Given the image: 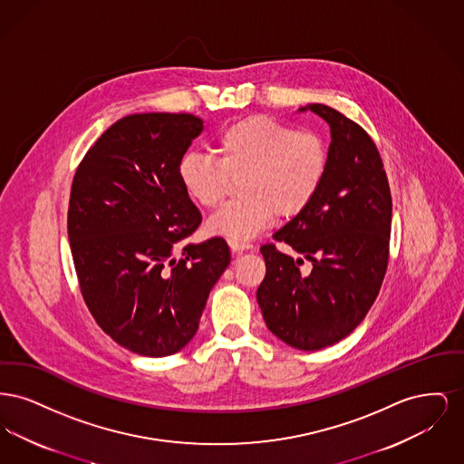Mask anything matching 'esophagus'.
Returning <instances> with one entry per match:
<instances>
[{"label":"esophagus","mask_w":464,"mask_h":464,"mask_svg":"<svg viewBox=\"0 0 464 464\" xmlns=\"http://www.w3.org/2000/svg\"><path fill=\"white\" fill-rule=\"evenodd\" d=\"M229 248H231L233 256H240V254H243L245 250H248V248H250V245H240V243L229 242Z\"/></svg>","instance_id":"obj_1"}]
</instances>
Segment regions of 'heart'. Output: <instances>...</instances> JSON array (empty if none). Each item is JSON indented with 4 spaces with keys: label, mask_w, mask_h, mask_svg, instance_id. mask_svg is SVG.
I'll use <instances>...</instances> for the list:
<instances>
[{
    "label": "heart",
    "mask_w": 464,
    "mask_h": 464,
    "mask_svg": "<svg viewBox=\"0 0 464 464\" xmlns=\"http://www.w3.org/2000/svg\"><path fill=\"white\" fill-rule=\"evenodd\" d=\"M218 160L188 153L177 176L188 197L203 208L219 205L229 180L235 199L205 224L212 237L243 243L267 227L275 214L295 218L316 197L329 167V151L318 133L297 130L269 116H248L222 130Z\"/></svg>",
    "instance_id": "1"
}]
</instances>
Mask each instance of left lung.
<instances>
[{"label":"left lung","instance_id":"obj_1","mask_svg":"<svg viewBox=\"0 0 464 464\" xmlns=\"http://www.w3.org/2000/svg\"><path fill=\"white\" fill-rule=\"evenodd\" d=\"M331 127L329 167L320 191L261 246L266 276L257 303L266 325L288 346L314 352L350 335L382 284L392 233V193L382 160L367 132L324 104H308ZM314 267L301 276L298 265Z\"/></svg>","mask_w":464,"mask_h":464}]
</instances>
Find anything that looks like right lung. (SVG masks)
Returning <instances> with one entry per match:
<instances>
[{
	"label": "right lung",
	"instance_id": "obj_1",
	"mask_svg": "<svg viewBox=\"0 0 464 464\" xmlns=\"http://www.w3.org/2000/svg\"><path fill=\"white\" fill-rule=\"evenodd\" d=\"M203 130L193 114H129L102 133L71 188L67 237L99 327L142 356L180 352L231 261L219 237L188 243L201 214L177 167Z\"/></svg>",
	"mask_w": 464,
	"mask_h": 464
}]
</instances>
